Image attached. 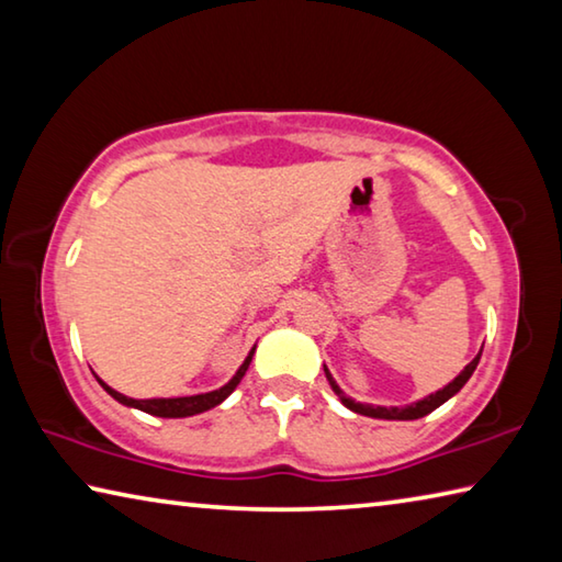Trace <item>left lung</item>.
<instances>
[{
	"mask_svg": "<svg viewBox=\"0 0 562 562\" xmlns=\"http://www.w3.org/2000/svg\"><path fill=\"white\" fill-rule=\"evenodd\" d=\"M479 359H481V351L475 355L469 364L463 367V372L453 379V382L446 384L443 389H439L436 394H429L424 398H418V402L414 404H406V406H374V404H361V402H355V398L347 396L345 392H341L339 384L335 382V376L329 374V369L325 367V374H327V382L331 386V392H335L339 396V402L345 404L349 412L355 414H361V416H372V418H386V422H414V418H422L426 414H431L434 408H439L441 404L449 402L451 396H456L463 389V384L469 382L471 374L475 372V367H479Z\"/></svg>",
	"mask_w": 562,
	"mask_h": 562,
	"instance_id": "left-lung-1",
	"label": "left lung"
}]
</instances>
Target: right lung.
Returning a JSON list of instances; mask_svg holds the SVG:
<instances>
[{
	"label": "right lung",
	"mask_w": 562,
	"mask_h": 562,
	"mask_svg": "<svg viewBox=\"0 0 562 562\" xmlns=\"http://www.w3.org/2000/svg\"><path fill=\"white\" fill-rule=\"evenodd\" d=\"M252 355H255V347L247 351L245 361L240 364V369L233 374V379L227 384H223L221 389H213V392H205V394H193V396H168V398H131L126 394L116 392V389H111L106 382L99 384L103 386V392L111 394L113 398H116L119 404L123 406H131V408H138V412H146L150 416H160V418H186V416H195V414H203L207 412V408H215L217 404H223L227 396H231L237 384H240V379L245 376L247 367H250L252 361Z\"/></svg>",
	"instance_id": "add662e5"
}]
</instances>
